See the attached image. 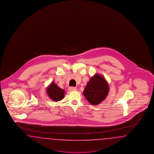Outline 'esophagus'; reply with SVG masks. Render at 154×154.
I'll list each match as a JSON object with an SVG mask.
<instances>
[{
    "mask_svg": "<svg viewBox=\"0 0 154 154\" xmlns=\"http://www.w3.org/2000/svg\"><path fill=\"white\" fill-rule=\"evenodd\" d=\"M77 90V89H76V88H75V87H73V86H71V87H69V91H76Z\"/></svg>",
    "mask_w": 154,
    "mask_h": 154,
    "instance_id": "obj_1",
    "label": "esophagus"
}]
</instances>
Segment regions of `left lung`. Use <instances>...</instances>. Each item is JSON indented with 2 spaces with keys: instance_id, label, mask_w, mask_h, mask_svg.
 I'll return each instance as SVG.
<instances>
[{
  "instance_id": "8db88e82",
  "label": "left lung",
  "mask_w": 154,
  "mask_h": 154,
  "mask_svg": "<svg viewBox=\"0 0 154 154\" xmlns=\"http://www.w3.org/2000/svg\"><path fill=\"white\" fill-rule=\"evenodd\" d=\"M109 92V86L104 79L100 74H95L88 82L84 91L86 100L92 105L99 104Z\"/></svg>"
}]
</instances>
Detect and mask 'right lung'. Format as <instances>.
Here are the masks:
<instances>
[{
	"label": "right lung",
	"instance_id": "right-lung-1",
	"mask_svg": "<svg viewBox=\"0 0 154 154\" xmlns=\"http://www.w3.org/2000/svg\"><path fill=\"white\" fill-rule=\"evenodd\" d=\"M50 98L55 101H60L63 98L65 91L57 85L54 82H52L46 90Z\"/></svg>",
	"mask_w": 154,
	"mask_h": 154
}]
</instances>
